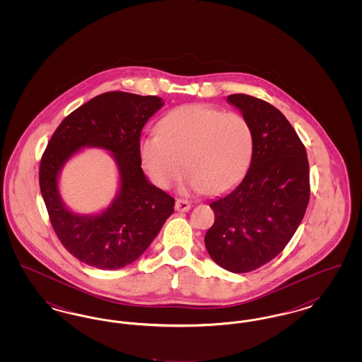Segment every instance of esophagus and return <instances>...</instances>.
Returning <instances> with one entry per match:
<instances>
[{"instance_id":"obj_1","label":"esophagus","mask_w":362,"mask_h":362,"mask_svg":"<svg viewBox=\"0 0 362 362\" xmlns=\"http://www.w3.org/2000/svg\"><path fill=\"white\" fill-rule=\"evenodd\" d=\"M175 209H176V211L185 213V211H189V209H191V205H189V202L185 201V199H176Z\"/></svg>"}]
</instances>
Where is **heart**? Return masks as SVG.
I'll return each mask as SVG.
<instances>
[{
    "label": "heart",
    "mask_w": 362,
    "mask_h": 362,
    "mask_svg": "<svg viewBox=\"0 0 362 362\" xmlns=\"http://www.w3.org/2000/svg\"><path fill=\"white\" fill-rule=\"evenodd\" d=\"M157 136L139 144L142 165L160 189L173 186L186 170V189L213 195L240 183L254 152V132L245 117L206 104L168 112Z\"/></svg>",
    "instance_id": "1"
}]
</instances>
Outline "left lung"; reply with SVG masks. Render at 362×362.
<instances>
[{
    "mask_svg": "<svg viewBox=\"0 0 362 362\" xmlns=\"http://www.w3.org/2000/svg\"><path fill=\"white\" fill-rule=\"evenodd\" d=\"M236 107L254 132V152L240 185L214 199L205 235L210 258L232 273H248L285 248L310 201L307 152L284 114L264 100L236 93Z\"/></svg>",
    "mask_w": 362,
    "mask_h": 362,
    "instance_id": "8db88e82",
    "label": "left lung"
}]
</instances>
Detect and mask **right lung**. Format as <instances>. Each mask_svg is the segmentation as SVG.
Returning a JSON list of instances; mask_svg holds the SVG:
<instances>
[{
    "instance_id": "obj_1",
    "label": "right lung",
    "mask_w": 362,
    "mask_h": 362,
    "mask_svg": "<svg viewBox=\"0 0 362 362\" xmlns=\"http://www.w3.org/2000/svg\"><path fill=\"white\" fill-rule=\"evenodd\" d=\"M164 105L161 98L105 92L68 115L54 132L39 168V186L58 239L88 266L117 270L139 258L173 213L175 199L141 168L139 138ZM84 147L108 151L119 170V191L99 214L70 211L59 192L64 164Z\"/></svg>"
}]
</instances>
